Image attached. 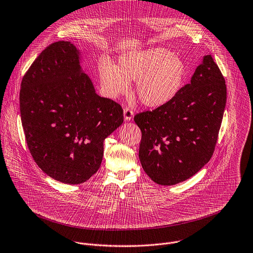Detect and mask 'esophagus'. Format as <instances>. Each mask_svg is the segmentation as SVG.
<instances>
[{
    "label": "esophagus",
    "mask_w": 253,
    "mask_h": 253,
    "mask_svg": "<svg viewBox=\"0 0 253 253\" xmlns=\"http://www.w3.org/2000/svg\"><path fill=\"white\" fill-rule=\"evenodd\" d=\"M133 115H134V112H133V110L131 108L124 107V117H125V120H127V121L131 120Z\"/></svg>",
    "instance_id": "obj_1"
}]
</instances>
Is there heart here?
<instances>
[{
	"instance_id": "heart-1",
	"label": "heart",
	"mask_w": 253,
	"mask_h": 253,
	"mask_svg": "<svg viewBox=\"0 0 253 253\" xmlns=\"http://www.w3.org/2000/svg\"><path fill=\"white\" fill-rule=\"evenodd\" d=\"M101 86L107 96L126 94L130 82L137 81L136 92L141 102L157 107L170 100L181 86L185 66L165 48H152L122 55L117 66L104 62L98 67Z\"/></svg>"
}]
</instances>
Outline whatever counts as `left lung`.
<instances>
[{
    "instance_id": "8db88e82",
    "label": "left lung",
    "mask_w": 253,
    "mask_h": 253,
    "mask_svg": "<svg viewBox=\"0 0 253 253\" xmlns=\"http://www.w3.org/2000/svg\"><path fill=\"white\" fill-rule=\"evenodd\" d=\"M226 101L225 78L212 55H207L191 82L170 100L134 116L142 132L141 165L153 181L177 184L211 160Z\"/></svg>"
}]
</instances>
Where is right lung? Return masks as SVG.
Here are the masks:
<instances>
[{
  "mask_svg": "<svg viewBox=\"0 0 253 253\" xmlns=\"http://www.w3.org/2000/svg\"><path fill=\"white\" fill-rule=\"evenodd\" d=\"M20 86L21 124L34 162L55 180H88L100 167L104 139L123 122L121 105L95 93L68 41L47 46Z\"/></svg>",
  "mask_w": 253,
  "mask_h": 253,
  "instance_id": "obj_1",
  "label": "right lung"
}]
</instances>
